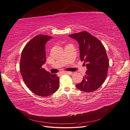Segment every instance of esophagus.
Instances as JSON below:
<instances>
[{
	"mask_svg": "<svg viewBox=\"0 0 130 130\" xmlns=\"http://www.w3.org/2000/svg\"><path fill=\"white\" fill-rule=\"evenodd\" d=\"M72 73L71 72H69V71H64L62 72H60L59 73H58L59 75H61L62 74H71Z\"/></svg>",
	"mask_w": 130,
	"mask_h": 130,
	"instance_id": "esophagus-1",
	"label": "esophagus"
}]
</instances>
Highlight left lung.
<instances>
[{
  "instance_id": "obj_1",
  "label": "left lung",
  "mask_w": 130,
  "mask_h": 130,
  "mask_svg": "<svg viewBox=\"0 0 130 130\" xmlns=\"http://www.w3.org/2000/svg\"><path fill=\"white\" fill-rule=\"evenodd\" d=\"M69 36L78 42L80 59L87 69L83 81L76 87L86 93L92 92L101 87L107 76L109 59L105 47L98 38L86 31Z\"/></svg>"
}]
</instances>
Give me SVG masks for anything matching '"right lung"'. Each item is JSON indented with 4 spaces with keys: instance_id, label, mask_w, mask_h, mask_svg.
<instances>
[{
    "instance_id": "1",
    "label": "right lung",
    "mask_w": 130,
    "mask_h": 130,
    "mask_svg": "<svg viewBox=\"0 0 130 130\" xmlns=\"http://www.w3.org/2000/svg\"><path fill=\"white\" fill-rule=\"evenodd\" d=\"M52 37L38 35L29 41L22 51L20 70L23 81L35 94L46 97L59 87V78L42 68L45 63V45Z\"/></svg>"
}]
</instances>
